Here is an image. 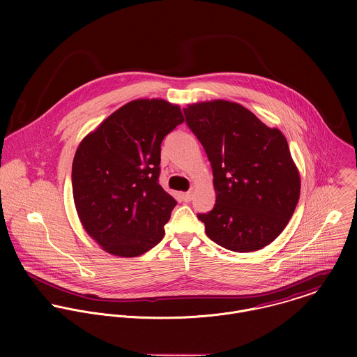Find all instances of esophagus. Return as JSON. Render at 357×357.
<instances>
[{"instance_id": "34e87169", "label": "esophagus", "mask_w": 357, "mask_h": 357, "mask_svg": "<svg viewBox=\"0 0 357 357\" xmlns=\"http://www.w3.org/2000/svg\"><path fill=\"white\" fill-rule=\"evenodd\" d=\"M181 199H183L184 202H191V199H192V192H191V191L183 192V194H181Z\"/></svg>"}]
</instances>
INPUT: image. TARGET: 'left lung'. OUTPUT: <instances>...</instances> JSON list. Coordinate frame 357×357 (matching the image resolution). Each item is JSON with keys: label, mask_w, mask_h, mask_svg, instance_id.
Wrapping results in <instances>:
<instances>
[{"label": "left lung", "mask_w": 357, "mask_h": 357, "mask_svg": "<svg viewBox=\"0 0 357 357\" xmlns=\"http://www.w3.org/2000/svg\"><path fill=\"white\" fill-rule=\"evenodd\" d=\"M183 111L213 170L215 204L198 213L206 235L238 253L265 248L300 199V174L286 137L236 102H198Z\"/></svg>", "instance_id": "1"}]
</instances>
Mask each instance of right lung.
<instances>
[{"label":"right lung","instance_id":"right-lung-1","mask_svg":"<svg viewBox=\"0 0 357 357\" xmlns=\"http://www.w3.org/2000/svg\"><path fill=\"white\" fill-rule=\"evenodd\" d=\"M184 118L160 99L125 104L79 144L73 195L85 231L109 255L137 257L156 246L177 204L159 185L160 144Z\"/></svg>","mask_w":357,"mask_h":357}]
</instances>
